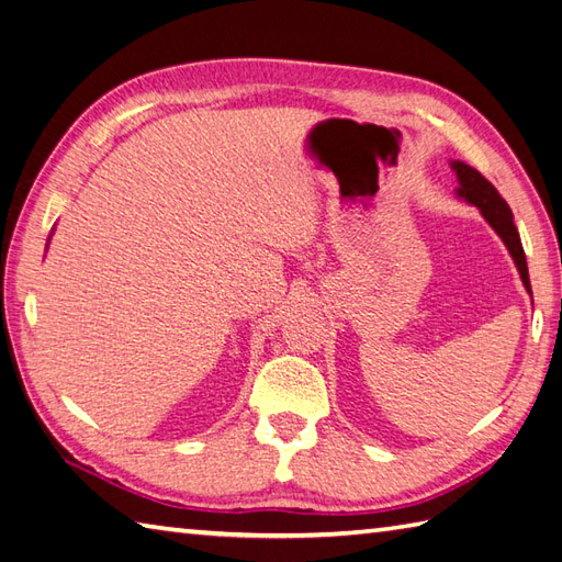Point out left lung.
I'll use <instances>...</instances> for the list:
<instances>
[{"label":"left lung","mask_w":562,"mask_h":562,"mask_svg":"<svg viewBox=\"0 0 562 562\" xmlns=\"http://www.w3.org/2000/svg\"><path fill=\"white\" fill-rule=\"evenodd\" d=\"M450 167H453L458 181H460L458 198H462L464 202H470V204H474V207H479V212H482V216L491 224V228H494L496 234L501 236V240L505 243V248H508L510 257L515 259V267L519 271V277H522L525 289L531 293L527 257H525V250H522V240H519V234H517V226L513 224V212L508 207V202H505L498 190L491 186L476 169H472L470 164L453 161Z\"/></svg>","instance_id":"obj_1"}]
</instances>
